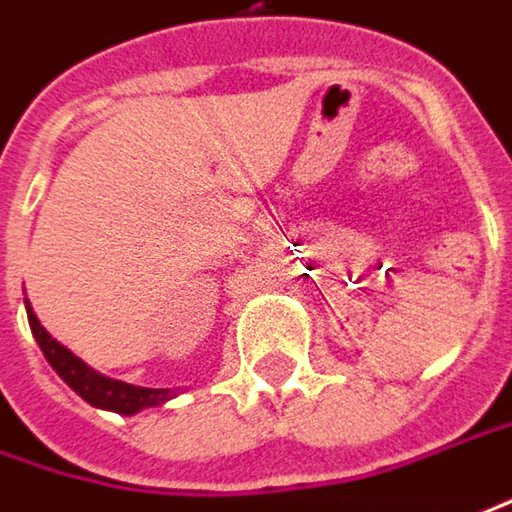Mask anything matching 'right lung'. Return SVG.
Wrapping results in <instances>:
<instances>
[{"mask_svg": "<svg viewBox=\"0 0 512 512\" xmlns=\"http://www.w3.org/2000/svg\"><path fill=\"white\" fill-rule=\"evenodd\" d=\"M28 309V323L34 332L36 344L42 349V355L48 358V364L56 369V375L77 392L82 401H88L91 407L108 412H120V415H134V412L145 410V407H160L171 401L177 392L174 389H148L125 384L117 378H108L94 367H88L82 358H77L68 346H62L54 335L39 323L34 315L31 303H25Z\"/></svg>", "mask_w": 512, "mask_h": 512, "instance_id": "obj_1", "label": "right lung"}]
</instances>
